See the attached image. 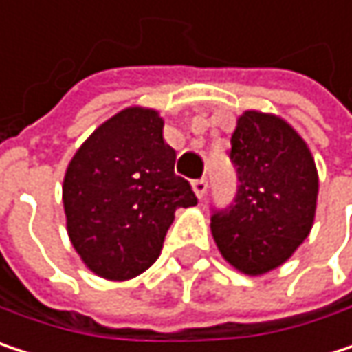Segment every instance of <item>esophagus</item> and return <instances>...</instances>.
<instances>
[{
	"mask_svg": "<svg viewBox=\"0 0 352 352\" xmlns=\"http://www.w3.org/2000/svg\"><path fill=\"white\" fill-rule=\"evenodd\" d=\"M191 187H193L195 195H197L199 199H204V195H206V191H208V181H206V179H195V181L191 183Z\"/></svg>",
	"mask_w": 352,
	"mask_h": 352,
	"instance_id": "1",
	"label": "esophagus"
}]
</instances>
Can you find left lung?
<instances>
[{
	"mask_svg": "<svg viewBox=\"0 0 352 352\" xmlns=\"http://www.w3.org/2000/svg\"><path fill=\"white\" fill-rule=\"evenodd\" d=\"M239 191L214 212L212 236L222 256L256 277L281 267L302 245L316 216L318 171L298 130L275 113L246 109L230 138Z\"/></svg>",
	"mask_w": 352,
	"mask_h": 352,
	"instance_id": "8db88e82",
	"label": "left lung"
}]
</instances>
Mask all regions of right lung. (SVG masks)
<instances>
[{
    "label": "right lung",
    "instance_id": "right-lung-1",
    "mask_svg": "<svg viewBox=\"0 0 352 352\" xmlns=\"http://www.w3.org/2000/svg\"><path fill=\"white\" fill-rule=\"evenodd\" d=\"M163 126L153 107L118 111L77 148L63 179L71 245L89 271L109 281L146 271L177 210L197 204L191 185L175 175Z\"/></svg>",
    "mask_w": 352,
    "mask_h": 352
}]
</instances>
